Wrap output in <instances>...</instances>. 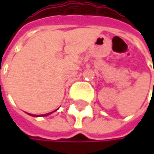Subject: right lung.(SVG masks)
Wrapping results in <instances>:
<instances>
[{
  "instance_id": "obj_1",
  "label": "right lung",
  "mask_w": 154,
  "mask_h": 154,
  "mask_svg": "<svg viewBox=\"0 0 154 154\" xmlns=\"http://www.w3.org/2000/svg\"><path fill=\"white\" fill-rule=\"evenodd\" d=\"M50 113H47V114H44V115H42V116H47V115H49ZM29 115H31V114H29ZM31 116H35V115H31ZM35 117H38V116H35Z\"/></svg>"
}]
</instances>
